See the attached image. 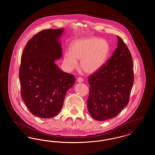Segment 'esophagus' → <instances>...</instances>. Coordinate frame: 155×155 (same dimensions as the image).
Segmentation results:
<instances>
[{
    "label": "esophagus",
    "instance_id": "34e87169",
    "mask_svg": "<svg viewBox=\"0 0 155 155\" xmlns=\"http://www.w3.org/2000/svg\"><path fill=\"white\" fill-rule=\"evenodd\" d=\"M83 81H84V80H83V78H81V77H78V78H77V81L78 82H82Z\"/></svg>",
    "mask_w": 155,
    "mask_h": 155
}]
</instances>
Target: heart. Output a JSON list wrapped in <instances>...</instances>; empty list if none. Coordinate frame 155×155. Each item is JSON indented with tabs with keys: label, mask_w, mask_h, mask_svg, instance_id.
<instances>
[{
	"label": "heart",
	"mask_w": 155,
	"mask_h": 155,
	"mask_svg": "<svg viewBox=\"0 0 155 155\" xmlns=\"http://www.w3.org/2000/svg\"><path fill=\"white\" fill-rule=\"evenodd\" d=\"M109 46L106 41L91 37L73 41L70 52L64 54V63L69 69L77 66L76 60H81L80 67L87 73L97 71L106 61Z\"/></svg>",
	"instance_id": "1"
}]
</instances>
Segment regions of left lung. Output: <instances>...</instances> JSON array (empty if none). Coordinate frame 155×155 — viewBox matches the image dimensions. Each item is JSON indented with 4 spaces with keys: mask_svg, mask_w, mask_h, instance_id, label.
Here are the masks:
<instances>
[{
    "mask_svg": "<svg viewBox=\"0 0 155 155\" xmlns=\"http://www.w3.org/2000/svg\"><path fill=\"white\" fill-rule=\"evenodd\" d=\"M106 63L88 77V110L98 121L115 117L128 104L134 84L131 54L123 40Z\"/></svg>",
    "mask_w": 155,
    "mask_h": 155,
    "instance_id": "obj_1",
    "label": "left lung"
}]
</instances>
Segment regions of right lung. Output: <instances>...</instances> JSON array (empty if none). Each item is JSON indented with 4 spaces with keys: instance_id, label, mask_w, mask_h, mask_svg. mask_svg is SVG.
Instances as JSON below:
<instances>
[{
    "instance_id": "add662e5",
    "label": "right lung",
    "mask_w": 155,
    "mask_h": 155,
    "mask_svg": "<svg viewBox=\"0 0 155 155\" xmlns=\"http://www.w3.org/2000/svg\"><path fill=\"white\" fill-rule=\"evenodd\" d=\"M60 29L42 30L26 45L21 58V96L30 112L41 118L56 116L62 108L75 77L60 70L54 60L62 56Z\"/></svg>"
}]
</instances>
